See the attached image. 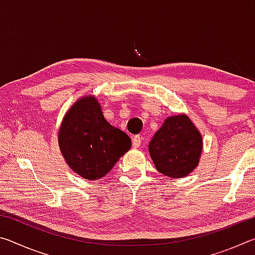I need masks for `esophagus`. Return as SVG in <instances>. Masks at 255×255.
Instances as JSON below:
<instances>
[{"label": "esophagus", "mask_w": 255, "mask_h": 255, "mask_svg": "<svg viewBox=\"0 0 255 255\" xmlns=\"http://www.w3.org/2000/svg\"><path fill=\"white\" fill-rule=\"evenodd\" d=\"M140 144H141V138H140V136H135L132 138V147L133 148H138L140 146Z\"/></svg>", "instance_id": "obj_1"}]
</instances>
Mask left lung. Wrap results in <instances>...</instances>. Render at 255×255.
Wrapping results in <instances>:
<instances>
[{
    "label": "left lung",
    "instance_id": "obj_1",
    "mask_svg": "<svg viewBox=\"0 0 255 255\" xmlns=\"http://www.w3.org/2000/svg\"><path fill=\"white\" fill-rule=\"evenodd\" d=\"M148 150L158 172L180 179L191 173L199 163L202 137L188 116H172L155 132Z\"/></svg>",
    "mask_w": 255,
    "mask_h": 255
}]
</instances>
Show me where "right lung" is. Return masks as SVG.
Returning <instances> with one entry per match:
<instances>
[{
	"instance_id": "right-lung-1",
	"label": "right lung",
	"mask_w": 255,
	"mask_h": 255,
	"mask_svg": "<svg viewBox=\"0 0 255 255\" xmlns=\"http://www.w3.org/2000/svg\"><path fill=\"white\" fill-rule=\"evenodd\" d=\"M58 144L68 166L92 181L109 173L131 147L129 136L107 122L100 103L92 96L81 98L66 112Z\"/></svg>"
}]
</instances>
